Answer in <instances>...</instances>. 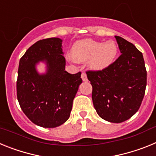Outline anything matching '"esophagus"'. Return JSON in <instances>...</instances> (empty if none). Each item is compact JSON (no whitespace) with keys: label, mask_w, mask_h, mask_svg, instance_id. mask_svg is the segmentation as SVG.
I'll list each match as a JSON object with an SVG mask.
<instances>
[{"label":"esophagus","mask_w":156,"mask_h":156,"mask_svg":"<svg viewBox=\"0 0 156 156\" xmlns=\"http://www.w3.org/2000/svg\"><path fill=\"white\" fill-rule=\"evenodd\" d=\"M81 78H82L83 81H84V82H86V81L88 80L86 73H83L81 74Z\"/></svg>","instance_id":"obj_1"}]
</instances>
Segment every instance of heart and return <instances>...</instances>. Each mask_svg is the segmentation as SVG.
<instances>
[{"label": "heart", "mask_w": 156, "mask_h": 156, "mask_svg": "<svg viewBox=\"0 0 156 156\" xmlns=\"http://www.w3.org/2000/svg\"><path fill=\"white\" fill-rule=\"evenodd\" d=\"M118 53V48L113 41L105 43L92 39L76 41L71 49V56L74 61L83 62L88 61L92 70H102L113 62Z\"/></svg>", "instance_id": "1"}]
</instances>
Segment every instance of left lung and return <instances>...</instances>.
I'll return each mask as SVG.
<instances>
[{"label": "left lung", "mask_w": 156, "mask_h": 156, "mask_svg": "<svg viewBox=\"0 0 156 156\" xmlns=\"http://www.w3.org/2000/svg\"><path fill=\"white\" fill-rule=\"evenodd\" d=\"M121 55L101 71H87L92 85V101L101 119L124 122L140 108L147 84V72L142 53L122 37L115 36Z\"/></svg>", "instance_id": "left-lung-1"}]
</instances>
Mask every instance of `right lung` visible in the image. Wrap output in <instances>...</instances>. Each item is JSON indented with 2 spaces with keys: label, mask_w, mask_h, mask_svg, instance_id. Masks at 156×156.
<instances>
[{
  "label": "right lung",
  "mask_w": 156,
  "mask_h": 156,
  "mask_svg": "<svg viewBox=\"0 0 156 156\" xmlns=\"http://www.w3.org/2000/svg\"><path fill=\"white\" fill-rule=\"evenodd\" d=\"M63 55L62 40L51 37L36 42L19 61L17 98L25 115L37 126L57 127L70 116L82 79L80 72L65 70ZM40 62L46 65L44 74L36 69Z\"/></svg>",
  "instance_id": "right-lung-1"
}]
</instances>
